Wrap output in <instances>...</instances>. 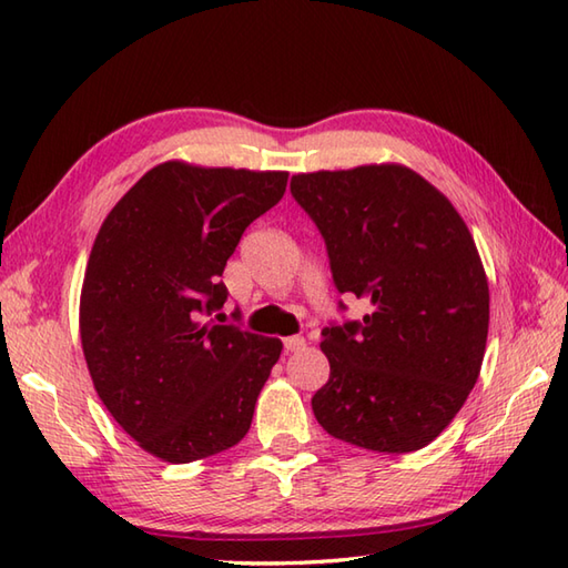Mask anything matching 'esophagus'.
Instances as JSON below:
<instances>
[{"mask_svg":"<svg viewBox=\"0 0 568 568\" xmlns=\"http://www.w3.org/2000/svg\"><path fill=\"white\" fill-rule=\"evenodd\" d=\"M283 346H285V352L293 354V352H303L307 344H305L303 336H287V339L283 342Z\"/></svg>","mask_w":568,"mask_h":568,"instance_id":"1","label":"esophagus"}]
</instances>
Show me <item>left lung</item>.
Masks as SVG:
<instances>
[{
	"label": "left lung",
	"mask_w": 568,
	"mask_h": 568,
	"mask_svg": "<svg viewBox=\"0 0 568 568\" xmlns=\"http://www.w3.org/2000/svg\"><path fill=\"white\" fill-rule=\"evenodd\" d=\"M291 192L320 229L336 291L371 303L364 320L322 329L329 381L312 397L315 417L361 449L417 452L456 417L484 364L490 297L474 239L403 165L293 175Z\"/></svg>",
	"instance_id": "1"
}]
</instances>
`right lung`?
I'll return each instance as SVG.
<instances>
[{
	"label": "right lung",
	"instance_id": "obj_1",
	"mask_svg": "<svg viewBox=\"0 0 568 568\" xmlns=\"http://www.w3.org/2000/svg\"><path fill=\"white\" fill-rule=\"evenodd\" d=\"M285 185L277 171L171 161L116 202L94 239L80 297L84 361L112 417L163 462L214 456L251 427L283 344L207 317L226 303L222 273L241 234Z\"/></svg>",
	"mask_w": 568,
	"mask_h": 568
}]
</instances>
